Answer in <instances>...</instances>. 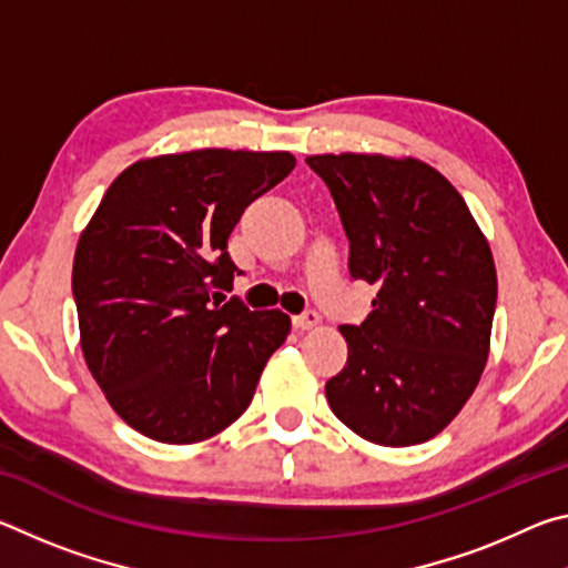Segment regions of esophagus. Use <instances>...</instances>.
I'll use <instances>...</instances> for the list:
<instances>
[{
    "mask_svg": "<svg viewBox=\"0 0 568 568\" xmlns=\"http://www.w3.org/2000/svg\"><path fill=\"white\" fill-rule=\"evenodd\" d=\"M318 323H321V315H318V311H313V307H307V311H303L301 315H295L293 318V325L297 331H311Z\"/></svg>",
    "mask_w": 568,
    "mask_h": 568,
    "instance_id": "34e87169",
    "label": "esophagus"
}]
</instances>
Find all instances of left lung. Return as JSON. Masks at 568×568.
<instances>
[{"mask_svg":"<svg viewBox=\"0 0 568 568\" xmlns=\"http://www.w3.org/2000/svg\"><path fill=\"white\" fill-rule=\"evenodd\" d=\"M351 243L355 281L376 285L348 363L325 383L335 416L378 446L438 436L476 390L496 311V267L458 190L426 162L313 155Z\"/></svg>","mask_w":568,"mask_h":568,"instance_id":"obj_1","label":"left lung"}]
</instances>
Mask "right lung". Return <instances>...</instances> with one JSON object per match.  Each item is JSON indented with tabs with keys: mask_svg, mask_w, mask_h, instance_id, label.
<instances>
[{
	"mask_svg": "<svg viewBox=\"0 0 568 568\" xmlns=\"http://www.w3.org/2000/svg\"><path fill=\"white\" fill-rule=\"evenodd\" d=\"M293 168L291 152L215 148L140 160L80 235L72 295L84 361L142 436L197 444L253 400L291 318L220 303L217 287L240 273L227 255L240 215Z\"/></svg>",
	"mask_w": 568,
	"mask_h": 568,
	"instance_id": "obj_1",
	"label": "right lung"
}]
</instances>
